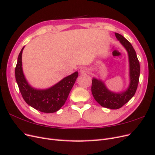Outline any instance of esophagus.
<instances>
[{
    "label": "esophagus",
    "mask_w": 155,
    "mask_h": 155,
    "mask_svg": "<svg viewBox=\"0 0 155 155\" xmlns=\"http://www.w3.org/2000/svg\"><path fill=\"white\" fill-rule=\"evenodd\" d=\"M88 71H89L88 68L87 67H82L80 69V73L81 74H87L88 72Z\"/></svg>",
    "instance_id": "esophagus-1"
}]
</instances>
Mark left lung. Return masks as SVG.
Returning <instances> with one entry per match:
<instances>
[{
  "label": "left lung",
  "instance_id": "left-lung-1",
  "mask_svg": "<svg viewBox=\"0 0 155 155\" xmlns=\"http://www.w3.org/2000/svg\"><path fill=\"white\" fill-rule=\"evenodd\" d=\"M116 37L127 51L129 63V85L125 91L115 92L110 91L100 79L93 78L91 91L95 100L101 106L110 109H120L132 98L139 82L140 67L137 54L132 45L124 36L115 33Z\"/></svg>",
  "mask_w": 155,
  "mask_h": 155
}]
</instances>
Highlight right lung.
<instances>
[{
    "label": "right lung",
    "instance_id": "add662e5",
    "mask_svg": "<svg viewBox=\"0 0 155 155\" xmlns=\"http://www.w3.org/2000/svg\"><path fill=\"white\" fill-rule=\"evenodd\" d=\"M25 46L18 56L15 67V79L23 99L36 110L53 113L59 110L67 100L69 93L78 76V72L64 78L58 83L46 89L32 87L27 81L22 70V54Z\"/></svg>",
    "mask_w": 155,
    "mask_h": 155
}]
</instances>
